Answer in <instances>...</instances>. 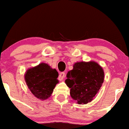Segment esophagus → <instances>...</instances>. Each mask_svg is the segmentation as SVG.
<instances>
[{"instance_id": "1", "label": "esophagus", "mask_w": 129, "mask_h": 129, "mask_svg": "<svg viewBox=\"0 0 129 129\" xmlns=\"http://www.w3.org/2000/svg\"><path fill=\"white\" fill-rule=\"evenodd\" d=\"M65 77V73L64 72H62L61 73H60L58 76V79L60 80H63L64 79V78Z\"/></svg>"}]
</instances>
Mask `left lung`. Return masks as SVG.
Instances as JSON below:
<instances>
[{"label": "left lung", "mask_w": 129, "mask_h": 129, "mask_svg": "<svg viewBox=\"0 0 129 129\" xmlns=\"http://www.w3.org/2000/svg\"><path fill=\"white\" fill-rule=\"evenodd\" d=\"M104 71L94 61L78 62L68 72L65 82L71 89L72 98L80 104L90 102L104 81Z\"/></svg>", "instance_id": "left-lung-1"}]
</instances>
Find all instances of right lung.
I'll use <instances>...</instances> for the list:
<instances>
[{
  "label": "right lung",
  "mask_w": 129,
  "mask_h": 129,
  "mask_svg": "<svg viewBox=\"0 0 129 129\" xmlns=\"http://www.w3.org/2000/svg\"><path fill=\"white\" fill-rule=\"evenodd\" d=\"M58 73L48 64L41 63L26 71L25 79L29 89L36 97L46 100L52 94L58 83Z\"/></svg>",
  "instance_id": "right-lung-1"
}]
</instances>
